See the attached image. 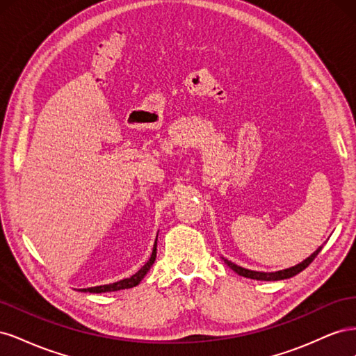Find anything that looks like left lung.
<instances>
[{
    "instance_id": "8db88e82",
    "label": "left lung",
    "mask_w": 356,
    "mask_h": 356,
    "mask_svg": "<svg viewBox=\"0 0 356 356\" xmlns=\"http://www.w3.org/2000/svg\"><path fill=\"white\" fill-rule=\"evenodd\" d=\"M322 246H319L318 250L312 254L309 258H306V260L303 263H300L294 267H289V268H285V270H279V272H272V273H264V272H254V270H248V268H243V267H239L233 264L232 261L229 260H224L225 263H227V266L232 268V270H234L238 275L241 276H245V277H250V279H257V281H281V279H288V277H293L296 275H298L300 272H303L305 268L315 260L316 255L321 252Z\"/></svg>"
}]
</instances>
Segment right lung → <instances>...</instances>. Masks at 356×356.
I'll list each match as a JSON object with an SVG mask.
<instances>
[{
	"mask_svg": "<svg viewBox=\"0 0 356 356\" xmlns=\"http://www.w3.org/2000/svg\"><path fill=\"white\" fill-rule=\"evenodd\" d=\"M156 254H157V242L154 243V248H153V254L152 257H149V260L139 268V270L127 279H123V281H118V282H114V284H110V285H101V286H92V288H83L81 291H84V293H111V291H118V289H127V288H134L136 286L139 282L143 281V277L147 275V272L149 270V267L153 266L154 260H156Z\"/></svg>",
	"mask_w": 356,
	"mask_h": 356,
	"instance_id": "right-lung-1",
	"label": "right lung"
}]
</instances>
